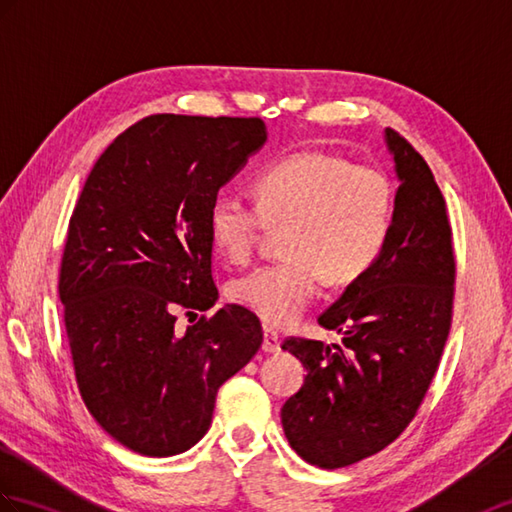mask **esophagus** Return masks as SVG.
<instances>
[{
	"mask_svg": "<svg viewBox=\"0 0 512 512\" xmlns=\"http://www.w3.org/2000/svg\"><path fill=\"white\" fill-rule=\"evenodd\" d=\"M279 344H281L279 331L272 327H264V344H261V349H264L266 353H277Z\"/></svg>",
	"mask_w": 512,
	"mask_h": 512,
	"instance_id": "1",
	"label": "esophagus"
}]
</instances>
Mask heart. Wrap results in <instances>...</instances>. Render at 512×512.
Instances as JSON below:
<instances>
[{
    "mask_svg": "<svg viewBox=\"0 0 512 512\" xmlns=\"http://www.w3.org/2000/svg\"><path fill=\"white\" fill-rule=\"evenodd\" d=\"M255 205L233 194L211 200V244L229 264H248L268 229H283V259L229 283V299L268 323L299 318L323 277L362 279L382 257L395 216V189L375 165L303 150L268 163L253 181Z\"/></svg>",
    "mask_w": 512,
    "mask_h": 512,
    "instance_id": "heart-1",
    "label": "heart"
}]
</instances>
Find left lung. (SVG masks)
<instances>
[{
  "label": "left lung",
  "instance_id": "obj_1",
  "mask_svg": "<svg viewBox=\"0 0 512 512\" xmlns=\"http://www.w3.org/2000/svg\"><path fill=\"white\" fill-rule=\"evenodd\" d=\"M386 141L401 181L386 248L318 316L342 334V347L294 336L281 344L307 368L303 388L281 408L283 432L320 469L349 467L406 430L436 375L454 314L445 198L408 139L386 128Z\"/></svg>",
  "mask_w": 512,
  "mask_h": 512
}]
</instances>
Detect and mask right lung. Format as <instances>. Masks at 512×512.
Here are the masks:
<instances>
[{
  "label": "right lung",
  "instance_id": "1",
  "mask_svg": "<svg viewBox=\"0 0 512 512\" xmlns=\"http://www.w3.org/2000/svg\"><path fill=\"white\" fill-rule=\"evenodd\" d=\"M261 117L157 113L95 161L69 218L58 277L80 397L117 443L165 458L196 445L218 388L264 342L240 305L218 301L209 205L264 146Z\"/></svg>",
  "mask_w": 512,
  "mask_h": 512
}]
</instances>
